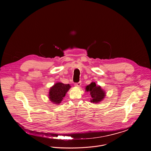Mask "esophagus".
Masks as SVG:
<instances>
[{
  "instance_id": "1",
  "label": "esophagus",
  "mask_w": 151,
  "mask_h": 151,
  "mask_svg": "<svg viewBox=\"0 0 151 151\" xmlns=\"http://www.w3.org/2000/svg\"><path fill=\"white\" fill-rule=\"evenodd\" d=\"M81 81H80V82H78L77 83H76L74 86H77V87H79V86H81Z\"/></svg>"
}]
</instances>
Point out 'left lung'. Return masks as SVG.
I'll use <instances>...</instances> for the list:
<instances>
[{
    "instance_id": "obj_1",
    "label": "left lung",
    "mask_w": 151,
    "mask_h": 151,
    "mask_svg": "<svg viewBox=\"0 0 151 151\" xmlns=\"http://www.w3.org/2000/svg\"><path fill=\"white\" fill-rule=\"evenodd\" d=\"M86 91L89 92L91 99L90 102L93 104H99L104 100L106 96L105 91L98 85H96L95 83H91L86 88Z\"/></svg>"
}]
</instances>
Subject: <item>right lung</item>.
<instances>
[{
  "mask_svg": "<svg viewBox=\"0 0 151 151\" xmlns=\"http://www.w3.org/2000/svg\"><path fill=\"white\" fill-rule=\"evenodd\" d=\"M70 84H65L58 82L50 88L48 98L54 104L59 105L62 101L66 93L70 89Z\"/></svg>",
  "mask_w": 151,
  "mask_h": 151,
  "instance_id": "add662e5",
  "label": "right lung"
}]
</instances>
